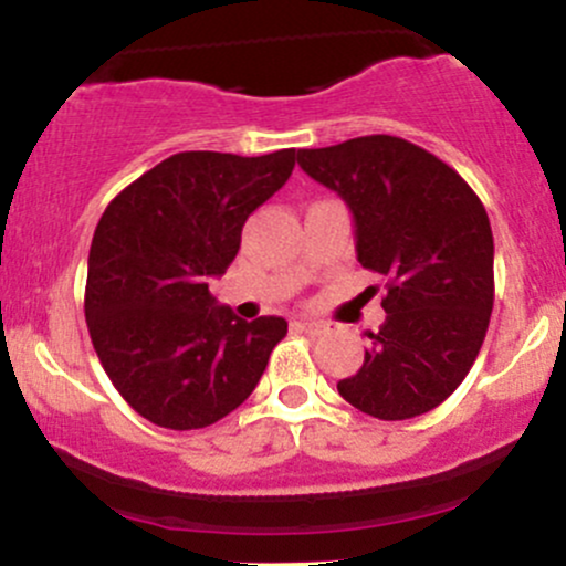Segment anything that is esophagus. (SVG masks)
<instances>
[{
  "label": "esophagus",
  "mask_w": 566,
  "mask_h": 566,
  "mask_svg": "<svg viewBox=\"0 0 566 566\" xmlns=\"http://www.w3.org/2000/svg\"><path fill=\"white\" fill-rule=\"evenodd\" d=\"M295 327H297V329H303V333H314V335H319L322 329H324V324H322V322H316V319H297V322H295Z\"/></svg>",
  "instance_id": "1"
}]
</instances>
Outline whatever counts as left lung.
Segmentation results:
<instances>
[{
	"mask_svg": "<svg viewBox=\"0 0 566 566\" xmlns=\"http://www.w3.org/2000/svg\"><path fill=\"white\" fill-rule=\"evenodd\" d=\"M297 165L348 205L356 258L386 276V322L343 399L378 420L431 412L463 382L495 301L490 218L450 165L394 135L303 148Z\"/></svg>",
	"mask_w": 566,
	"mask_h": 566,
	"instance_id": "1",
	"label": "left lung"
}]
</instances>
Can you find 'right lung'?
Here are the masks:
<instances>
[{"mask_svg": "<svg viewBox=\"0 0 566 566\" xmlns=\"http://www.w3.org/2000/svg\"><path fill=\"white\" fill-rule=\"evenodd\" d=\"M295 148L237 157L184 151L106 207L90 247L84 319L97 359L135 412L161 428L218 423L255 391L282 316L239 319L210 295L244 220L287 184Z\"/></svg>", "mask_w": 566, "mask_h": 566, "instance_id": "obj_1", "label": "right lung"}]
</instances>
